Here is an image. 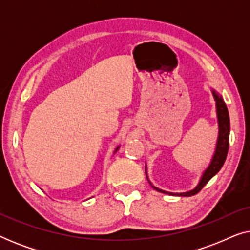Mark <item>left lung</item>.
I'll list each match as a JSON object with an SVG mask.
<instances>
[{
  "label": "left lung",
  "instance_id": "8db88e82",
  "mask_svg": "<svg viewBox=\"0 0 250 250\" xmlns=\"http://www.w3.org/2000/svg\"><path fill=\"white\" fill-rule=\"evenodd\" d=\"M213 95L216 101V110H217V119H218V139H217V145L216 150H215L214 157L211 159L210 165L208 166V168L205 170V173L201 176V180L198 186L194 188L193 190L189 191V192H183V193H173V192H167V191H163L155 188L157 191L163 193L170 194V196H181V197H190L193 194H197L203 188L206 186L208 181L213 177L215 174L218 173V170L222 168L223 164L227 159L228 151H229V138H230V118H229V111L227 108V104L222 97H220L216 92L213 91Z\"/></svg>",
  "mask_w": 250,
  "mask_h": 250
}]
</instances>
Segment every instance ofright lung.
<instances>
[{"instance_id":"1","label":"right lung","mask_w":250,"mask_h":250,"mask_svg":"<svg viewBox=\"0 0 250 250\" xmlns=\"http://www.w3.org/2000/svg\"><path fill=\"white\" fill-rule=\"evenodd\" d=\"M117 150H118V148H117V149H116V151H117Z\"/></svg>"}]
</instances>
